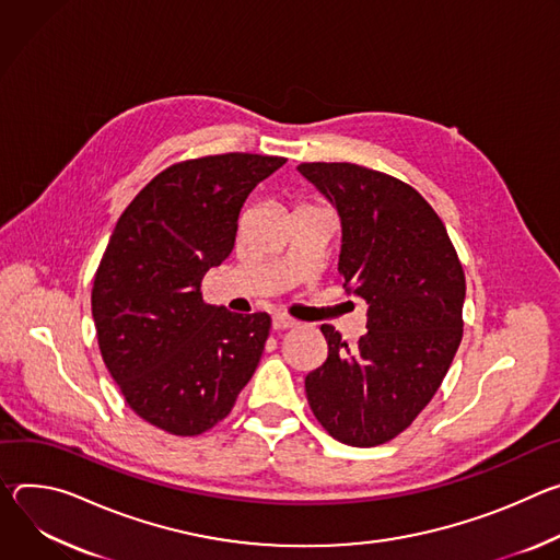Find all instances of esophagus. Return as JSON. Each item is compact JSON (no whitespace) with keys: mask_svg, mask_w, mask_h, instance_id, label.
<instances>
[{"mask_svg":"<svg viewBox=\"0 0 560 560\" xmlns=\"http://www.w3.org/2000/svg\"><path fill=\"white\" fill-rule=\"evenodd\" d=\"M271 325H273V329H276V331H282V329H291V327H295L298 323H295L293 318L284 316V314H273Z\"/></svg>","mask_w":560,"mask_h":560,"instance_id":"34e87169","label":"esophagus"}]
</instances>
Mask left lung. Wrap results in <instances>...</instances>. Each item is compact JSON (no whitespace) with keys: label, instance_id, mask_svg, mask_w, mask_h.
Masks as SVG:
<instances>
[{"label":"left lung","instance_id":"1","mask_svg":"<svg viewBox=\"0 0 560 560\" xmlns=\"http://www.w3.org/2000/svg\"><path fill=\"white\" fill-rule=\"evenodd\" d=\"M338 211V271L366 302V334L342 342L304 378L318 422L345 445L392 441L439 392L463 338L465 273L443 220L409 184L349 162L300 164Z\"/></svg>","mask_w":560,"mask_h":560}]
</instances>
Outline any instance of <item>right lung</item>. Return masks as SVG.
Masks as SVG:
<instances>
[{"label":"right lung","instance_id":"1","mask_svg":"<svg viewBox=\"0 0 560 560\" xmlns=\"http://www.w3.org/2000/svg\"><path fill=\"white\" fill-rule=\"evenodd\" d=\"M284 162L226 153L175 164L108 240L91 295L104 364L129 407L175 436L220 422L260 362L271 318L207 304L200 282L231 256L248 194Z\"/></svg>","mask_w":560,"mask_h":560}]
</instances>
